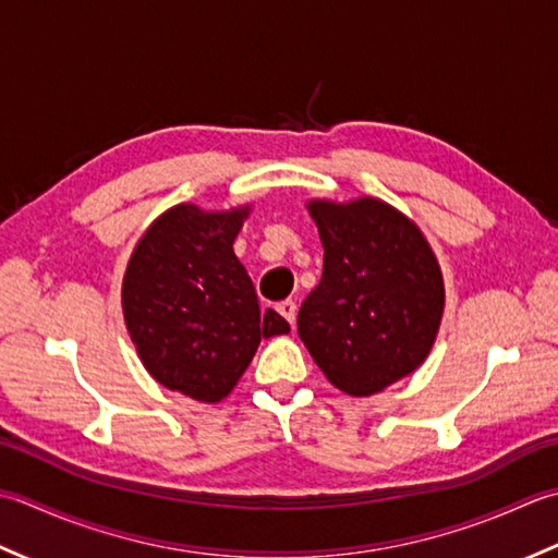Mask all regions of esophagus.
I'll return each instance as SVG.
<instances>
[{
    "label": "esophagus",
    "instance_id": "obj_1",
    "mask_svg": "<svg viewBox=\"0 0 558 558\" xmlns=\"http://www.w3.org/2000/svg\"><path fill=\"white\" fill-rule=\"evenodd\" d=\"M277 311H279V315L283 317V320H287L293 327V323H295V303L293 301H281L277 305Z\"/></svg>",
    "mask_w": 558,
    "mask_h": 558
}]
</instances>
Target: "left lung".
<instances>
[{"label":"left lung","mask_w":558,"mask_h":558,"mask_svg":"<svg viewBox=\"0 0 558 558\" xmlns=\"http://www.w3.org/2000/svg\"><path fill=\"white\" fill-rule=\"evenodd\" d=\"M323 279L299 311V335L325 378L368 397L426 361L446 305L438 259L402 211L375 197L311 199Z\"/></svg>","instance_id":"8db88e82"}]
</instances>
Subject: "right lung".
<instances>
[{
    "instance_id": "add662e5",
    "label": "right lung",
    "mask_w": 558,
    "mask_h": 558,
    "mask_svg": "<svg viewBox=\"0 0 558 558\" xmlns=\"http://www.w3.org/2000/svg\"><path fill=\"white\" fill-rule=\"evenodd\" d=\"M247 214L250 207H170L140 238L122 279L124 325L144 368L197 402H221L259 339L291 329L277 311H259L233 253Z\"/></svg>"
}]
</instances>
